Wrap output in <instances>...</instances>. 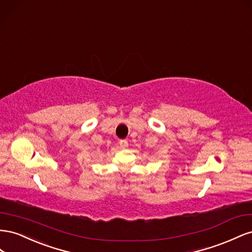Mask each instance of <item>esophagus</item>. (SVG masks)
Wrapping results in <instances>:
<instances>
[{"instance_id":"34e87169","label":"esophagus","mask_w":252,"mask_h":252,"mask_svg":"<svg viewBox=\"0 0 252 252\" xmlns=\"http://www.w3.org/2000/svg\"><path fill=\"white\" fill-rule=\"evenodd\" d=\"M119 145H120V148L126 149V148H127L128 143H127V141H126V139H124V140H120V141H119Z\"/></svg>"}]
</instances>
